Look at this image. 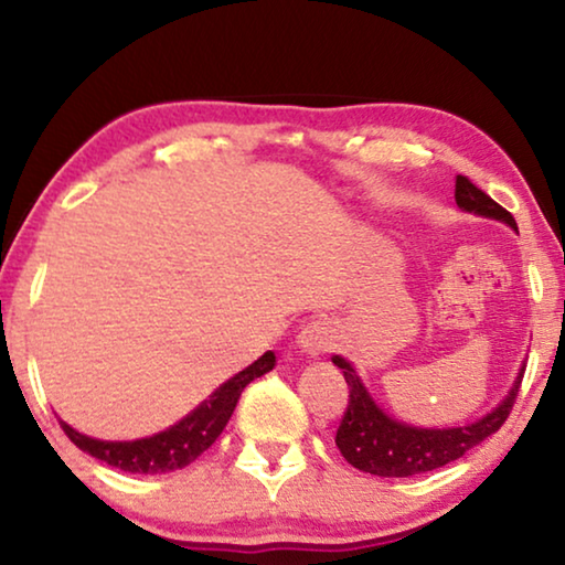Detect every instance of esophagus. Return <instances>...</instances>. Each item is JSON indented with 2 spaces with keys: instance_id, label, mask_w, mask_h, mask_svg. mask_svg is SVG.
Returning <instances> with one entry per match:
<instances>
[{
  "instance_id": "1",
  "label": "esophagus",
  "mask_w": 565,
  "mask_h": 565,
  "mask_svg": "<svg viewBox=\"0 0 565 565\" xmlns=\"http://www.w3.org/2000/svg\"><path fill=\"white\" fill-rule=\"evenodd\" d=\"M334 347V329L323 321H313L298 334V350L308 358H319L321 352H329Z\"/></svg>"
}]
</instances>
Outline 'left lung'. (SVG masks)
Here are the masks:
<instances>
[{
  "label": "left lung",
  "instance_id": "left-lung-1",
  "mask_svg": "<svg viewBox=\"0 0 565 565\" xmlns=\"http://www.w3.org/2000/svg\"><path fill=\"white\" fill-rule=\"evenodd\" d=\"M455 203H458L460 211L501 221L516 231L512 213L504 211L499 203H493L483 190H478L462 174H458V180H455ZM331 362L342 370L344 381L350 385V404H347L342 424L337 429L339 452L344 455L350 466L365 470L370 476L383 478H408L416 473H427V470L443 468L447 462L462 458L470 447L481 445L486 437L499 431L501 424L507 422L524 375L522 365L507 398L493 412L481 416V419L470 422L466 427L422 429L385 414L367 393L360 375L354 373L352 362H347L342 354H334Z\"/></svg>",
  "mask_w": 565,
  "mask_h": 565
}]
</instances>
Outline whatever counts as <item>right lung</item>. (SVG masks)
Here are the masks:
<instances>
[{"label": "right lung", "instance_id": "obj_1", "mask_svg": "<svg viewBox=\"0 0 565 565\" xmlns=\"http://www.w3.org/2000/svg\"><path fill=\"white\" fill-rule=\"evenodd\" d=\"M275 367V352H265L257 362L244 367L242 373L228 377L221 388H215L203 404L180 419L172 427L159 431V435L134 439V443H107V439H95L82 435L66 422L58 424L64 427L66 437L89 452L92 458L107 462V466L128 470V473H169V470H180L190 466L192 460L200 458L207 447H211L226 427L231 414L238 404V396L249 385L254 377H262Z\"/></svg>", "mask_w": 565, "mask_h": 565}]
</instances>
